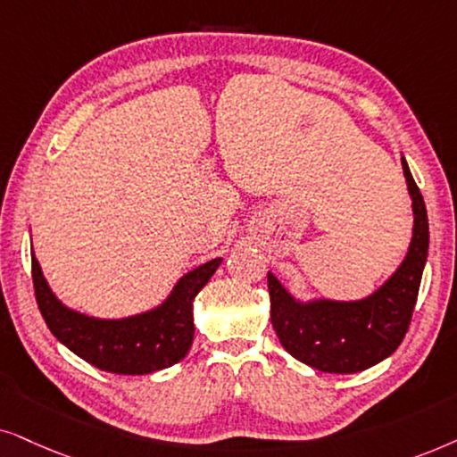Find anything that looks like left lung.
Returning <instances> with one entry per match:
<instances>
[{"mask_svg": "<svg viewBox=\"0 0 457 457\" xmlns=\"http://www.w3.org/2000/svg\"><path fill=\"white\" fill-rule=\"evenodd\" d=\"M401 167L411 198V240L397 270L368 296L353 301L299 299L267 271L271 324L295 360L320 372L355 374L391 357L403 340L428 257V215L405 156Z\"/></svg>", "mask_w": 457, "mask_h": 457, "instance_id": "1", "label": "left lung"}]
</instances>
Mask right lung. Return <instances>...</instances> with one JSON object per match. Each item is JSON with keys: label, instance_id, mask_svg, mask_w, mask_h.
<instances>
[{"label": "right lung", "instance_id": "1", "mask_svg": "<svg viewBox=\"0 0 457 457\" xmlns=\"http://www.w3.org/2000/svg\"><path fill=\"white\" fill-rule=\"evenodd\" d=\"M221 261L211 259L184 273L156 307L127 318H96L64 305L30 253L35 296L50 332L83 361L123 376L152 374L184 360L194 340V299Z\"/></svg>", "mask_w": 457, "mask_h": 457}]
</instances>
